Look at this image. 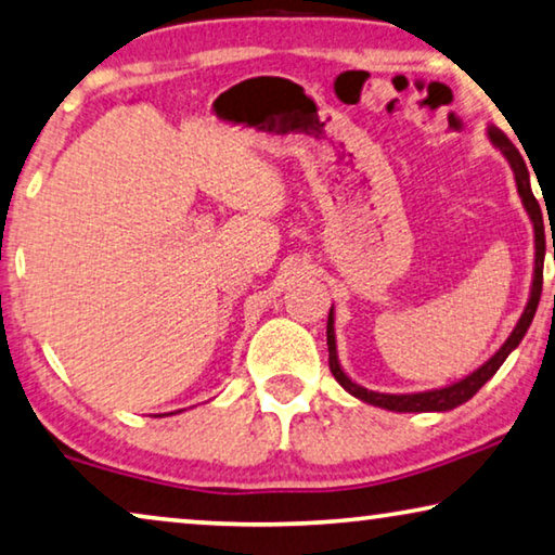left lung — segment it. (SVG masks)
I'll return each mask as SVG.
<instances>
[{"label": "left lung", "mask_w": 555, "mask_h": 555, "mask_svg": "<svg viewBox=\"0 0 555 555\" xmlns=\"http://www.w3.org/2000/svg\"><path fill=\"white\" fill-rule=\"evenodd\" d=\"M489 139L491 144L499 149V152L506 156L511 169H514L516 177V189L520 202H524V209L528 211L533 224V236H535V263H533V284H531V296H528V304L524 313H520L516 328L511 331V336L503 341V346L493 357L478 366L474 374L463 376L461 382L443 386V388H431V391H418V393H378V391H369V388L359 386L357 382H351L349 376L344 374L341 363H338V353H336V331H334V306L328 311V324H326V344H328V369L338 384H341L346 391L351 396H357L359 401L371 403V406L378 409H388V411H399V413H421V411H451L466 403L470 396H476L478 388H481L489 378L501 369V363L508 359V353L516 349L520 344V338L526 336L528 326L535 317V309H539L541 301V288H543V259H545V231H543V214H541V204L535 202L533 189H531V173H528L526 159L520 156L514 142L503 134L499 127H489ZM553 259H555V246H553Z\"/></svg>", "instance_id": "obj_1"}]
</instances>
